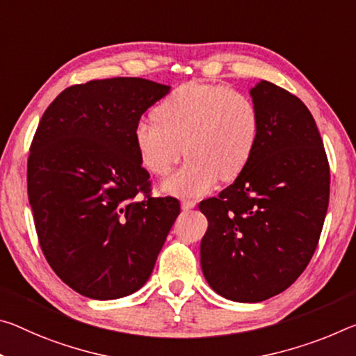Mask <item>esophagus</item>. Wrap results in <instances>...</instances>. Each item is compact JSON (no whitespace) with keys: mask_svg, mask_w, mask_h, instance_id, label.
I'll list each match as a JSON object with an SVG mask.
<instances>
[{"mask_svg":"<svg viewBox=\"0 0 356 356\" xmlns=\"http://www.w3.org/2000/svg\"><path fill=\"white\" fill-rule=\"evenodd\" d=\"M196 206V201L193 200H182V209L184 211H190V209H193Z\"/></svg>","mask_w":356,"mask_h":356,"instance_id":"obj_1","label":"esophagus"}]
</instances>
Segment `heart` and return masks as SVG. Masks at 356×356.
Segmentation results:
<instances>
[{
  "instance_id": "heart-1",
  "label": "heart",
  "mask_w": 356,
  "mask_h": 356,
  "mask_svg": "<svg viewBox=\"0 0 356 356\" xmlns=\"http://www.w3.org/2000/svg\"><path fill=\"white\" fill-rule=\"evenodd\" d=\"M155 120H139L133 139L149 172L166 176L182 156L188 161L163 188L198 196L217 180H234L249 165L259 138V112L250 95L229 86L184 83L154 109Z\"/></svg>"
}]
</instances>
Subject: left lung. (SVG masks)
<instances>
[{
	"mask_svg": "<svg viewBox=\"0 0 356 356\" xmlns=\"http://www.w3.org/2000/svg\"><path fill=\"white\" fill-rule=\"evenodd\" d=\"M259 112L255 152L229 187L200 202L207 284L231 301L259 302L295 282L318 245L330 163L306 104L274 83L250 90Z\"/></svg>",
	"mask_w": 356,
	"mask_h": 356,
	"instance_id": "1",
	"label": "left lung"
}]
</instances>
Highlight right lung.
<instances>
[{
    "instance_id": "1",
    "label": "right lung",
    "mask_w": 356,
    "mask_h": 356,
    "mask_svg": "<svg viewBox=\"0 0 356 356\" xmlns=\"http://www.w3.org/2000/svg\"><path fill=\"white\" fill-rule=\"evenodd\" d=\"M168 90L140 77L71 86L33 136L26 185L39 245L55 274L87 298L139 290L180 213L176 198L152 196L133 139Z\"/></svg>"
}]
</instances>
